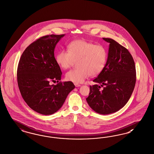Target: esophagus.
Returning <instances> with one entry per match:
<instances>
[{"mask_svg":"<svg viewBox=\"0 0 154 154\" xmlns=\"http://www.w3.org/2000/svg\"><path fill=\"white\" fill-rule=\"evenodd\" d=\"M74 85L75 87H79V86H81L80 84H74Z\"/></svg>","mask_w":154,"mask_h":154,"instance_id":"esophagus-1","label":"esophagus"}]
</instances>
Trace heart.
Here are the masks:
<instances>
[{"label": "heart", "mask_w": 154, "mask_h": 154, "mask_svg": "<svg viewBox=\"0 0 154 154\" xmlns=\"http://www.w3.org/2000/svg\"><path fill=\"white\" fill-rule=\"evenodd\" d=\"M108 52L101 45H95L84 40H75L68 46V51H60L55 55V61L62 69L71 68L77 62L79 68L66 74V79L75 84L84 82L89 75L100 74L106 66Z\"/></svg>", "instance_id": "heart-1"}]
</instances>
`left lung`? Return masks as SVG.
I'll return each mask as SVG.
<instances>
[{"mask_svg": "<svg viewBox=\"0 0 154 154\" xmlns=\"http://www.w3.org/2000/svg\"><path fill=\"white\" fill-rule=\"evenodd\" d=\"M103 38L109 43L107 62L93 81L101 85L90 86L86 100L93 111L108 115L120 110L128 101L135 86L136 68L128 50L112 39ZM104 85L103 89L100 90Z\"/></svg>", "mask_w": 154, "mask_h": 154, "instance_id": "8db88e82", "label": "left lung"}]
</instances>
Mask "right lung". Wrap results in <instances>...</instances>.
Returning a JSON list of instances; mask_svg holds the SVG:
<instances>
[{
    "mask_svg": "<svg viewBox=\"0 0 154 154\" xmlns=\"http://www.w3.org/2000/svg\"><path fill=\"white\" fill-rule=\"evenodd\" d=\"M50 35L41 37L23 51L17 69V81L21 95L29 107L38 113L49 115L58 111L68 94L74 88L71 81L61 80L62 72L54 57L57 43L64 37Z\"/></svg>",
    "mask_w": 154,
    "mask_h": 154,
    "instance_id": "obj_1",
    "label": "right lung"
}]
</instances>
